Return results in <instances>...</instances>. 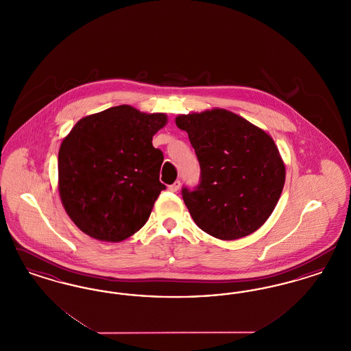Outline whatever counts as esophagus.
Here are the masks:
<instances>
[{"label": "esophagus", "instance_id": "esophagus-1", "mask_svg": "<svg viewBox=\"0 0 351 351\" xmlns=\"http://www.w3.org/2000/svg\"><path fill=\"white\" fill-rule=\"evenodd\" d=\"M180 185H182V183H180V182H179V180H176V182H175V183L171 184V185H169V186H168V189H169V191H171V192H176V191H178V189H179V188H180Z\"/></svg>", "mask_w": 351, "mask_h": 351}]
</instances>
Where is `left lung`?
I'll use <instances>...</instances> for the list:
<instances>
[{
	"mask_svg": "<svg viewBox=\"0 0 351 351\" xmlns=\"http://www.w3.org/2000/svg\"><path fill=\"white\" fill-rule=\"evenodd\" d=\"M200 163V184L182 189L183 200L205 233L238 239L258 230L283 191L285 167L274 139L225 109L182 114Z\"/></svg>",
	"mask_w": 351,
	"mask_h": 351,
	"instance_id": "1",
	"label": "left lung"
}]
</instances>
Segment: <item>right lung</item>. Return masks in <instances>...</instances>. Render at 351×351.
<instances>
[{
  "label": "right lung",
  "instance_id": "add662e5",
  "mask_svg": "<svg viewBox=\"0 0 351 351\" xmlns=\"http://www.w3.org/2000/svg\"><path fill=\"white\" fill-rule=\"evenodd\" d=\"M166 123L165 113L119 105L82 118L63 139L59 195L83 233L121 242L147 222L166 189L159 182L163 152L152 146L154 134Z\"/></svg>",
  "mask_w": 351,
  "mask_h": 351
}]
</instances>
